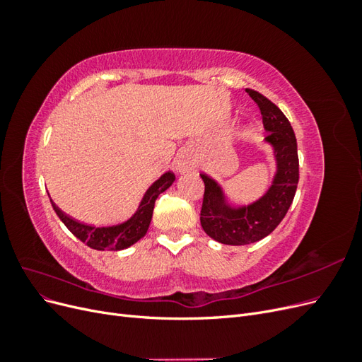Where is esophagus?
Masks as SVG:
<instances>
[{
  "label": "esophagus",
  "mask_w": 362,
  "mask_h": 362,
  "mask_svg": "<svg viewBox=\"0 0 362 362\" xmlns=\"http://www.w3.org/2000/svg\"><path fill=\"white\" fill-rule=\"evenodd\" d=\"M193 168V160H192V157H189V156H181L180 158H178V161H177V169L180 170V172H187V170H190Z\"/></svg>",
  "instance_id": "esophagus-1"
}]
</instances>
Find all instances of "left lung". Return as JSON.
Instances as JSON below:
<instances>
[{
	"instance_id": "8db88e82",
	"label": "left lung",
	"mask_w": 362,
	"mask_h": 362,
	"mask_svg": "<svg viewBox=\"0 0 362 362\" xmlns=\"http://www.w3.org/2000/svg\"><path fill=\"white\" fill-rule=\"evenodd\" d=\"M246 92L261 112L267 131L266 141L275 149L278 172L261 199L240 208L229 206L217 182L201 173L205 184L201 225L216 242L233 246L255 243L267 237L286 217L299 182L298 141L288 119L264 95L252 89Z\"/></svg>"
}]
</instances>
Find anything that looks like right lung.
<instances>
[{
    "instance_id": "1",
    "label": "right lung",
    "mask_w": 362,
    "mask_h": 362,
    "mask_svg": "<svg viewBox=\"0 0 362 362\" xmlns=\"http://www.w3.org/2000/svg\"><path fill=\"white\" fill-rule=\"evenodd\" d=\"M173 181H175L173 172L164 173L163 177H160L148 189L134 216L128 218L127 222L113 225V226H92V225L81 223L78 221H75V218H72L71 216L64 214L52 201L51 204H52L54 211H56L57 216L60 217V221L66 225L69 231L76 238H80L83 243L96 250H105V249L120 250L134 245L146 234L158 194L163 193L164 190H168Z\"/></svg>"
}]
</instances>
